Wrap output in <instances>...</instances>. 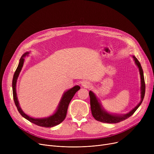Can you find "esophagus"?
Instances as JSON below:
<instances>
[{"label": "esophagus", "mask_w": 154, "mask_h": 154, "mask_svg": "<svg viewBox=\"0 0 154 154\" xmlns=\"http://www.w3.org/2000/svg\"><path fill=\"white\" fill-rule=\"evenodd\" d=\"M82 85L85 88H87L91 85V84H90V82H88L87 81H83L82 82Z\"/></svg>", "instance_id": "1"}]
</instances>
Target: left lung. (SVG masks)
Segmentation results:
<instances>
[{"mask_svg":"<svg viewBox=\"0 0 154 154\" xmlns=\"http://www.w3.org/2000/svg\"><path fill=\"white\" fill-rule=\"evenodd\" d=\"M132 58L135 62V63L137 67L139 68V74L140 76V98L141 100L140 102L137 105V106L132 109L130 112L125 114H112L107 112L106 110H105L102 107V104L100 102L99 99L97 97L96 95L91 91H89V95L91 99V108L92 116L94 119L99 122L103 123H109V124H116L120 122L127 119V118L130 117L137 110L140 106L145 95V85L144 81V77H143V72L141 65L139 60L135 57L134 55H132Z\"/></svg>","mask_w":154,"mask_h":154,"instance_id":"obj_1","label":"left lung"}]
</instances>
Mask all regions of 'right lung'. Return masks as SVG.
Listing matches in <instances>:
<instances>
[{
    "label": "right lung",
    "instance_id": "add662e5",
    "mask_svg": "<svg viewBox=\"0 0 154 154\" xmlns=\"http://www.w3.org/2000/svg\"><path fill=\"white\" fill-rule=\"evenodd\" d=\"M29 53V52H27L23 54L19 60L18 67L14 73L12 80V91L14 100L19 112L23 117L26 119L27 120L30 121V122L33 123L37 125L43 127H52L60 124L65 119V118H66L69 103L73 98V97L75 94V93L80 89V87L79 85H75L74 87L70 88V89L64 92L59 102L57 108L56 110L52 115L44 118H34L27 115L26 113H24V112L22 110L19 105V102L17 99V92H16V84H17V81L19 75L23 66L24 60H25L24 58H25L26 56H28Z\"/></svg>",
    "mask_w": 154,
    "mask_h": 154
}]
</instances>
